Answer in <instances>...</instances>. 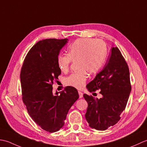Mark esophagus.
<instances>
[{"mask_svg": "<svg viewBox=\"0 0 147 147\" xmlns=\"http://www.w3.org/2000/svg\"><path fill=\"white\" fill-rule=\"evenodd\" d=\"M79 98H82L83 97V93L81 91H79Z\"/></svg>", "mask_w": 147, "mask_h": 147, "instance_id": "34e87169", "label": "esophagus"}]
</instances>
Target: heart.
I'll return each mask as SVG.
<instances>
[{"instance_id":"obj_1","label":"heart","mask_w":147,"mask_h":147,"mask_svg":"<svg viewBox=\"0 0 147 147\" xmlns=\"http://www.w3.org/2000/svg\"><path fill=\"white\" fill-rule=\"evenodd\" d=\"M106 46L102 40L79 38L70 45L68 55H59L57 58L58 67L62 72L69 70L71 61H77L79 71L65 79L67 85L82 88L88 79V73L92 75L100 70L106 58Z\"/></svg>"}]
</instances>
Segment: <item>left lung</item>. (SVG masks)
Here are the masks:
<instances>
[{"label":"left lung","instance_id":"obj_1","mask_svg":"<svg viewBox=\"0 0 147 147\" xmlns=\"http://www.w3.org/2000/svg\"><path fill=\"white\" fill-rule=\"evenodd\" d=\"M86 88L91 92L100 90L103 96L98 99L83 95L88 103L85 117L89 126L104 131L117 123L131 91L129 70L117 47H112L103 70Z\"/></svg>","mask_w":147,"mask_h":147}]
</instances>
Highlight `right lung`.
I'll return each instance as SVG.
<instances>
[{"label":"right lung","mask_w":147,"mask_h":147,"mask_svg":"<svg viewBox=\"0 0 147 147\" xmlns=\"http://www.w3.org/2000/svg\"><path fill=\"white\" fill-rule=\"evenodd\" d=\"M68 38L38 41L26 55L20 73L22 100L28 114L42 129L59 131L65 124L71 107L79 98L77 89L67 86L60 92H53L61 70L57 58Z\"/></svg>","instance_id":"obj_1"}]
</instances>
